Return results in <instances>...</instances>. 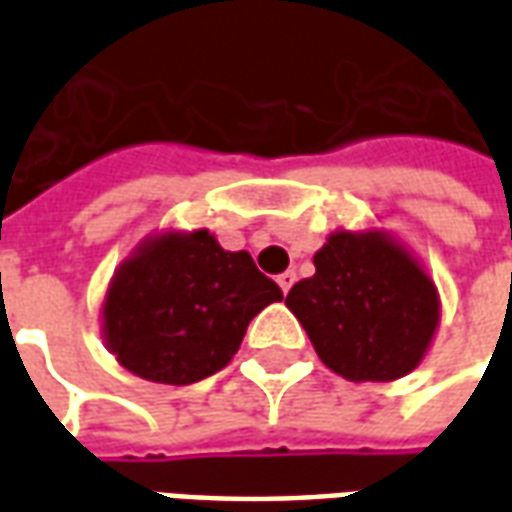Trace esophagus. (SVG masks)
Here are the masks:
<instances>
[{
  "label": "esophagus",
  "instance_id": "esophagus-1",
  "mask_svg": "<svg viewBox=\"0 0 512 512\" xmlns=\"http://www.w3.org/2000/svg\"><path fill=\"white\" fill-rule=\"evenodd\" d=\"M279 288H282V293H288L290 288H293V282H296V271H285V274H279Z\"/></svg>",
  "mask_w": 512,
  "mask_h": 512
}]
</instances>
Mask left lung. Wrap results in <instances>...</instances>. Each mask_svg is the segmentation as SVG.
<instances>
[{
  "label": "left lung",
  "mask_w": 512,
  "mask_h": 512,
  "mask_svg": "<svg viewBox=\"0 0 512 512\" xmlns=\"http://www.w3.org/2000/svg\"><path fill=\"white\" fill-rule=\"evenodd\" d=\"M290 288L288 310L315 354L348 381H397L428 354L441 318L436 282L384 230H337Z\"/></svg>",
  "instance_id": "left-lung-1"
}]
</instances>
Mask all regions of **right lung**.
<instances>
[{
    "label": "right lung",
    "mask_w": 512,
    "mask_h": 512,
    "mask_svg": "<svg viewBox=\"0 0 512 512\" xmlns=\"http://www.w3.org/2000/svg\"><path fill=\"white\" fill-rule=\"evenodd\" d=\"M279 299V285L249 252H227L205 227H169L115 268L101 334L128 373L186 386L230 365L249 321Z\"/></svg>",
    "instance_id": "right-lung-1"
}]
</instances>
